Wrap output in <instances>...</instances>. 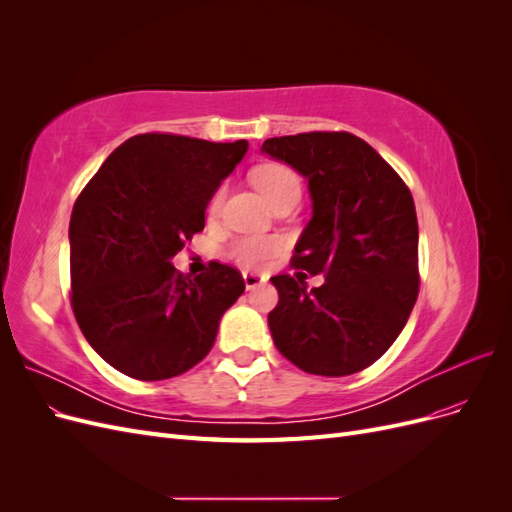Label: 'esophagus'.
I'll return each instance as SVG.
<instances>
[{"mask_svg":"<svg viewBox=\"0 0 512 512\" xmlns=\"http://www.w3.org/2000/svg\"><path fill=\"white\" fill-rule=\"evenodd\" d=\"M243 282H245V288H247V290H252V288H256V286H260L262 282H265V277L254 273V271H245V273H243Z\"/></svg>","mask_w":512,"mask_h":512,"instance_id":"34e87169","label":"esophagus"}]
</instances>
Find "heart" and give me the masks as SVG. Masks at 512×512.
<instances>
[{
    "instance_id": "heart-1",
    "label": "heart",
    "mask_w": 512,
    "mask_h": 512,
    "mask_svg": "<svg viewBox=\"0 0 512 512\" xmlns=\"http://www.w3.org/2000/svg\"><path fill=\"white\" fill-rule=\"evenodd\" d=\"M250 179L254 183V188L262 194V198H265L269 205L277 203V200L288 194H301V181L297 173L280 162H267V164L256 166L250 173ZM220 200H222V192H218L211 198V205H209L211 213L218 211ZM280 250H282V239L267 237V235H250V237H239L232 241L228 247V256L230 260H235L237 265L245 269H260L265 267L273 256L280 254Z\"/></svg>"
}]
</instances>
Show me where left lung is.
<instances>
[{
  "label": "left lung",
  "instance_id": "1",
  "mask_svg": "<svg viewBox=\"0 0 512 512\" xmlns=\"http://www.w3.org/2000/svg\"><path fill=\"white\" fill-rule=\"evenodd\" d=\"M260 151L307 179L312 220L292 267L324 273L312 290L301 277H271L280 294L269 312L273 344L307 374H356L393 346L416 303L412 194L374 147L348 132L267 138Z\"/></svg>",
  "mask_w": 512,
  "mask_h": 512
}]
</instances>
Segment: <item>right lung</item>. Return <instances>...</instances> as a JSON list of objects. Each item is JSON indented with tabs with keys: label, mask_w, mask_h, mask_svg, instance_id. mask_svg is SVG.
Here are the masks:
<instances>
[{
	"label": "right lung",
	"mask_w": 512,
	"mask_h": 512,
	"mask_svg": "<svg viewBox=\"0 0 512 512\" xmlns=\"http://www.w3.org/2000/svg\"><path fill=\"white\" fill-rule=\"evenodd\" d=\"M245 153L247 141L138 134L76 198L72 309L89 346L121 374L175 378L213 348L243 277L220 262L190 277L170 260L205 228L209 200Z\"/></svg>",
	"instance_id": "right-lung-1"
}]
</instances>
